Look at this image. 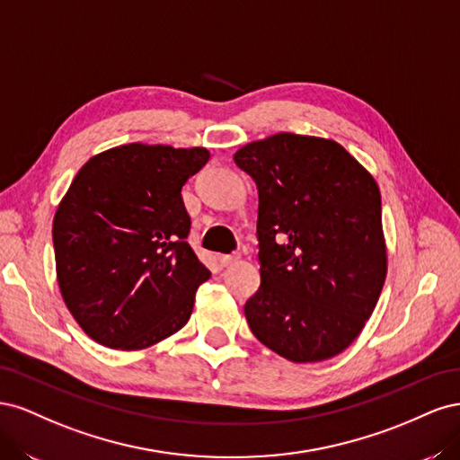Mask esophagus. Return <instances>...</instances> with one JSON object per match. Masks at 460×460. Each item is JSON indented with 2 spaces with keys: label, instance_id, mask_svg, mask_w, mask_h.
I'll return each instance as SVG.
<instances>
[{
  "label": "esophagus",
  "instance_id": "obj_1",
  "mask_svg": "<svg viewBox=\"0 0 460 460\" xmlns=\"http://www.w3.org/2000/svg\"><path fill=\"white\" fill-rule=\"evenodd\" d=\"M238 259V255H220V264L222 267H230V264H234Z\"/></svg>",
  "mask_w": 460,
  "mask_h": 460
}]
</instances>
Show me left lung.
<instances>
[{
  "label": "left lung",
  "mask_w": 460,
  "mask_h": 460,
  "mask_svg": "<svg viewBox=\"0 0 460 460\" xmlns=\"http://www.w3.org/2000/svg\"><path fill=\"white\" fill-rule=\"evenodd\" d=\"M259 191L261 286L243 313L294 363L340 355L365 328L387 272L376 180L338 142L280 132L235 151Z\"/></svg>",
  "instance_id": "obj_1"
}]
</instances>
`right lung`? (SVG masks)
Here are the masks:
<instances>
[{
  "instance_id": "1",
  "label": "right lung",
  "mask_w": 460,
  "mask_h": 460,
  "mask_svg": "<svg viewBox=\"0 0 460 460\" xmlns=\"http://www.w3.org/2000/svg\"><path fill=\"white\" fill-rule=\"evenodd\" d=\"M205 147L128 144L92 157L53 218L58 282L88 336L134 351L172 336L208 272L186 242L182 186Z\"/></svg>"
}]
</instances>
